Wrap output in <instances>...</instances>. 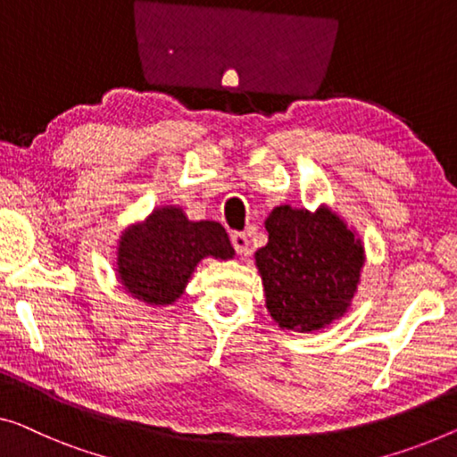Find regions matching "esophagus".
<instances>
[{
  "mask_svg": "<svg viewBox=\"0 0 457 457\" xmlns=\"http://www.w3.org/2000/svg\"><path fill=\"white\" fill-rule=\"evenodd\" d=\"M231 244H234L237 254H248L250 242L246 234H242V231H234V234H231Z\"/></svg>",
  "mask_w": 457,
  "mask_h": 457,
  "instance_id": "1",
  "label": "esophagus"
}]
</instances>
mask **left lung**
<instances>
[{"mask_svg":"<svg viewBox=\"0 0 457 457\" xmlns=\"http://www.w3.org/2000/svg\"><path fill=\"white\" fill-rule=\"evenodd\" d=\"M264 228L269 244L254 256L270 318L314 332L345 316L365 262L355 231L328 207L310 213L289 205L272 209Z\"/></svg>","mask_w":457,"mask_h":457,"instance_id":"left-lung-1","label":"left lung"}]
</instances>
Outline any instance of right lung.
<instances>
[{
    "instance_id": "obj_1",
    "label": "right lung",
    "mask_w": 457,
    "mask_h": 457,
    "mask_svg": "<svg viewBox=\"0 0 457 457\" xmlns=\"http://www.w3.org/2000/svg\"><path fill=\"white\" fill-rule=\"evenodd\" d=\"M228 261L234 248L217 221H190L180 207L155 209L122 231L117 275L127 294L149 305H170L182 294L203 258Z\"/></svg>"
}]
</instances>
